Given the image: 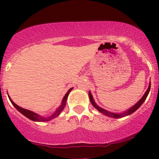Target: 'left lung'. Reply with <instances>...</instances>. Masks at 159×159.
<instances>
[{
    "label": "left lung",
    "mask_w": 159,
    "mask_h": 159,
    "mask_svg": "<svg viewBox=\"0 0 159 159\" xmlns=\"http://www.w3.org/2000/svg\"><path fill=\"white\" fill-rule=\"evenodd\" d=\"M150 89H151V82L149 83L148 89H147V91H145V93L144 94V95L142 96V98H141L140 100H139V102H138L137 103L135 104V105H133L131 108H130L129 109L125 111L124 112H121V113H115V112L108 111H107V110L104 109V108H101V107H99L98 105L96 104V102H94V98H93V96H92V94H91V91H89V96L90 101H91V105H92L93 106H94V108H96V109L98 111H100L101 113L103 114V115H106V116L110 117V118H123V117L128 116V115H130L131 114L134 113V112L136 110L139 109V107H140L141 105L143 104V102H145V99H146V98H147V96H148L149 91H150Z\"/></svg>",
    "instance_id": "obj_1"
}]
</instances>
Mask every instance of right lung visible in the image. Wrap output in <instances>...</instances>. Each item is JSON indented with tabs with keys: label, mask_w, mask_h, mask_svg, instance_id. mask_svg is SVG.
I'll list each match as a JSON object with an SVG mask.
<instances>
[{
	"label": "right lung",
	"mask_w": 159,
	"mask_h": 159,
	"mask_svg": "<svg viewBox=\"0 0 159 159\" xmlns=\"http://www.w3.org/2000/svg\"><path fill=\"white\" fill-rule=\"evenodd\" d=\"M72 89H73V88L70 89L68 91V92L65 94V95L64 96L63 99H62L61 104L60 106H59L58 108L56 109L55 111H54V113H52L51 115H49V116H47V117L41 116V115H38V114L34 113V112L32 111H30V110H28V109H25V108H21V107H20V106H18V105H16V104L14 103V102H13L12 100H11L10 96H9L8 94H7V95H8V98H9V99H10L11 102L12 103V105H14V106L16 108V109L19 112H20L22 115H24L25 117H27L28 118H29V119L31 120V121H41V122H44V121H51V120H52L53 118L57 117L59 115H60L61 113V111L64 110V108H65V105H66V102H67V99H68V94H69V93L70 92V91H71Z\"/></svg>",
	"instance_id": "1"
}]
</instances>
